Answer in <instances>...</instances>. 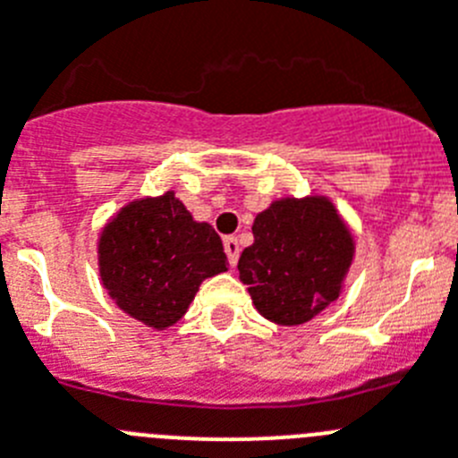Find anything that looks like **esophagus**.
Segmentation results:
<instances>
[{"instance_id": "obj_1", "label": "esophagus", "mask_w": 458, "mask_h": 458, "mask_svg": "<svg viewBox=\"0 0 458 458\" xmlns=\"http://www.w3.org/2000/svg\"><path fill=\"white\" fill-rule=\"evenodd\" d=\"M224 249H225V255H228V259H230V265H237V259H239V242H237V237H225L224 239Z\"/></svg>"}]
</instances>
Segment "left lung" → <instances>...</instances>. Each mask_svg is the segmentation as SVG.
Listing matches in <instances>:
<instances>
[{"instance_id":"8db88e82","label":"left lung","mask_w":458,"mask_h":458,"mask_svg":"<svg viewBox=\"0 0 458 458\" xmlns=\"http://www.w3.org/2000/svg\"><path fill=\"white\" fill-rule=\"evenodd\" d=\"M356 242L327 196L278 199L253 221L239 280L253 306L280 327H299L342 294Z\"/></svg>"}]
</instances>
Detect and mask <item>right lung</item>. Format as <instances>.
I'll list each match as a JSON object with an SVG mask.
<instances>
[{"label":"right lung","instance_id":"1","mask_svg":"<svg viewBox=\"0 0 458 458\" xmlns=\"http://www.w3.org/2000/svg\"><path fill=\"white\" fill-rule=\"evenodd\" d=\"M100 280L116 306L146 327H173L205 278L228 271L221 237L193 221L175 193L137 199L111 216L98 239Z\"/></svg>","mask_w":458,"mask_h":458}]
</instances>
